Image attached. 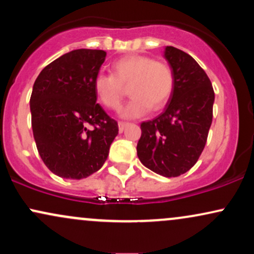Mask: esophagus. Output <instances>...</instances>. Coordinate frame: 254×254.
Segmentation results:
<instances>
[{
	"instance_id": "34e87169",
	"label": "esophagus",
	"mask_w": 254,
	"mask_h": 254,
	"mask_svg": "<svg viewBox=\"0 0 254 254\" xmlns=\"http://www.w3.org/2000/svg\"><path fill=\"white\" fill-rule=\"evenodd\" d=\"M127 127V123H125V122H119L118 123V129H119V132H123L125 127Z\"/></svg>"
}]
</instances>
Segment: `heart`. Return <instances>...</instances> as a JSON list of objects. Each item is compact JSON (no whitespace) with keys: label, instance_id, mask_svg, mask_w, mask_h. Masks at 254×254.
I'll return each mask as SVG.
<instances>
[{"label":"heart","instance_id":"b5f03b06","mask_svg":"<svg viewBox=\"0 0 254 254\" xmlns=\"http://www.w3.org/2000/svg\"><path fill=\"white\" fill-rule=\"evenodd\" d=\"M129 86L132 95L122 110L124 118H137L151 110H160L174 89V74L167 63L142 55H130L112 64V75L99 74L93 88L98 100L110 110H118Z\"/></svg>","mask_w":254,"mask_h":254}]
</instances>
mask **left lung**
<instances>
[{
    "label": "left lung",
    "mask_w": 254,
    "mask_h": 254,
    "mask_svg": "<svg viewBox=\"0 0 254 254\" xmlns=\"http://www.w3.org/2000/svg\"><path fill=\"white\" fill-rule=\"evenodd\" d=\"M174 89L164 112L141 124L139 161L167 178L186 173L199 159L212 122L215 93L208 75L190 55L166 46Z\"/></svg>",
    "instance_id": "1"
}]
</instances>
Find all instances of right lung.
Wrapping results in <instances>:
<instances>
[{
    "label": "right lung",
    "instance_id": "add662e5",
    "mask_svg": "<svg viewBox=\"0 0 254 254\" xmlns=\"http://www.w3.org/2000/svg\"><path fill=\"white\" fill-rule=\"evenodd\" d=\"M103 50L78 49L40 71L32 90V130L38 153L52 173L83 179L100 170L118 124L97 104L94 78Z\"/></svg>",
    "mask_w": 254,
    "mask_h": 254
}]
</instances>
